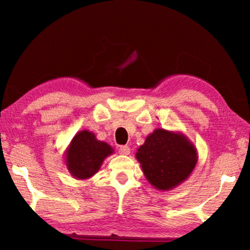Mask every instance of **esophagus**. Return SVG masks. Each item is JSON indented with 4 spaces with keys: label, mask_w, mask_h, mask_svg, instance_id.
<instances>
[{
    "label": "esophagus",
    "mask_w": 250,
    "mask_h": 250,
    "mask_svg": "<svg viewBox=\"0 0 250 250\" xmlns=\"http://www.w3.org/2000/svg\"><path fill=\"white\" fill-rule=\"evenodd\" d=\"M119 153L120 154H124V155L130 154V147L128 146H121L119 147Z\"/></svg>",
    "instance_id": "1"
}]
</instances>
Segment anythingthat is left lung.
Returning <instances> with one entry per match:
<instances>
[{
    "label": "left lung",
    "instance_id": "1",
    "mask_svg": "<svg viewBox=\"0 0 250 250\" xmlns=\"http://www.w3.org/2000/svg\"><path fill=\"white\" fill-rule=\"evenodd\" d=\"M135 158L153 188L170 191L188 179L198 155L196 146L185 134L158 128L139 146Z\"/></svg>",
    "mask_w": 250,
    "mask_h": 250
}]
</instances>
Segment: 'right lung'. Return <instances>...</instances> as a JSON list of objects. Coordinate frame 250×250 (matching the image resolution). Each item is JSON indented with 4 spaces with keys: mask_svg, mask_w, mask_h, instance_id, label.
Instances as JSON below:
<instances>
[{
    "mask_svg": "<svg viewBox=\"0 0 250 250\" xmlns=\"http://www.w3.org/2000/svg\"><path fill=\"white\" fill-rule=\"evenodd\" d=\"M113 152V147L98 140L94 132L82 130L67 146L65 164L76 180H88L100 170L104 159Z\"/></svg>",
    "mask_w": 250,
    "mask_h": 250,
    "instance_id": "right-lung-1",
    "label": "right lung"
}]
</instances>
